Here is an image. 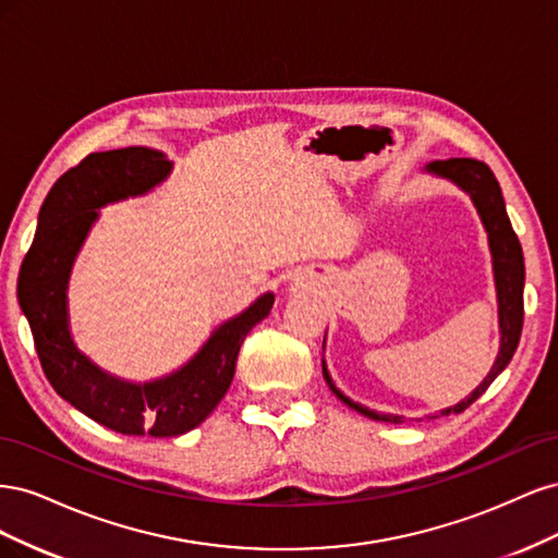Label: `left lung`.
Segmentation results:
<instances>
[{
	"mask_svg": "<svg viewBox=\"0 0 558 558\" xmlns=\"http://www.w3.org/2000/svg\"><path fill=\"white\" fill-rule=\"evenodd\" d=\"M428 172H435L440 177L451 179L456 185H461L465 193H470L472 202L477 205V211L484 221V228L488 232V246H492V256H494V275H496V289H498V316H500V351L498 359L492 367V373L486 375V379L472 391L463 402L453 404L449 410H442L440 414H461L465 412L472 402H475L492 381L502 373L508 363L512 361L519 337H521V326H523V253L517 232L512 230L510 216L505 211V199L500 193L498 179L494 172L488 170V165L482 160H472V158H449V160H435L428 165ZM324 377L328 386L332 388V393L340 398L344 404H349L351 410H356L359 414L375 418V421H386V424H402V416L396 414H379L363 408V404L349 400L337 391L328 369L324 367Z\"/></svg>",
	"mask_w": 558,
	"mask_h": 558,
	"instance_id": "8db88e82",
	"label": "left lung"
}]
</instances>
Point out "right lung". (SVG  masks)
Returning a JSON list of instances; mask_svg holds the SVG:
<instances>
[{"label": "right lung", "mask_w": 558, "mask_h": 558, "mask_svg": "<svg viewBox=\"0 0 558 558\" xmlns=\"http://www.w3.org/2000/svg\"><path fill=\"white\" fill-rule=\"evenodd\" d=\"M170 172L160 150L130 146L90 154L66 170L46 195L35 242L19 277V302L29 320L44 375L78 412L123 435L172 437L205 421L234 375L248 330L272 310L267 293L238 318L218 328L179 373L150 384H125L95 367L66 330V277L76 251L97 218L95 209L128 195H142Z\"/></svg>", "instance_id": "add662e5"}]
</instances>
